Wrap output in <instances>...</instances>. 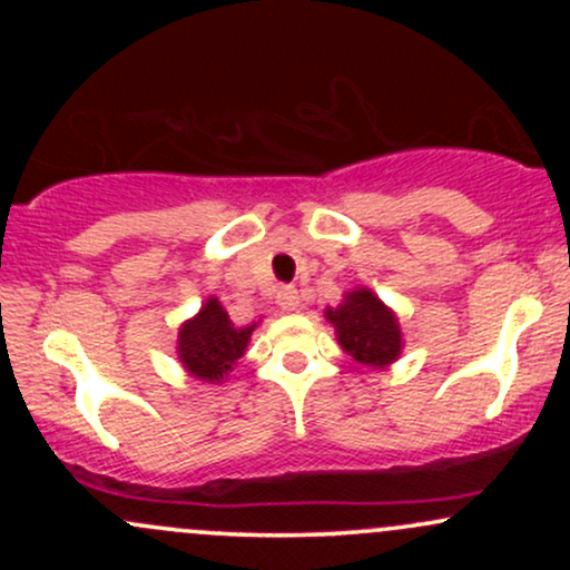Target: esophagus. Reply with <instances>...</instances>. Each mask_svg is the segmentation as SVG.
Masks as SVG:
<instances>
[{
    "mask_svg": "<svg viewBox=\"0 0 570 570\" xmlns=\"http://www.w3.org/2000/svg\"><path fill=\"white\" fill-rule=\"evenodd\" d=\"M278 305L284 307V311H299V289L284 286V289L278 292Z\"/></svg>",
    "mask_w": 570,
    "mask_h": 570,
    "instance_id": "esophagus-1",
    "label": "esophagus"
}]
</instances>
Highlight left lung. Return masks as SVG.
I'll use <instances>...</instances> for the list:
<instances>
[{
	"label": "left lung",
	"mask_w": 570,
	"mask_h": 570,
	"mask_svg": "<svg viewBox=\"0 0 570 570\" xmlns=\"http://www.w3.org/2000/svg\"><path fill=\"white\" fill-rule=\"evenodd\" d=\"M324 316L335 326L343 351L367 367H389L402 353V330L396 313L364 286L345 292L343 303L326 307Z\"/></svg>",
	"instance_id": "obj_1"
}]
</instances>
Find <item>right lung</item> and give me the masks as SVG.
Returning a JSON list of instances; mask_svg holds the SVG:
<instances>
[{
    "instance_id": "obj_1",
    "label": "right lung",
    "mask_w": 570,
    "mask_h": 570,
    "mask_svg": "<svg viewBox=\"0 0 570 570\" xmlns=\"http://www.w3.org/2000/svg\"><path fill=\"white\" fill-rule=\"evenodd\" d=\"M257 324L238 326L230 322L217 297H208L193 318L179 330V362L189 375L203 383H222L246 353Z\"/></svg>"
}]
</instances>
